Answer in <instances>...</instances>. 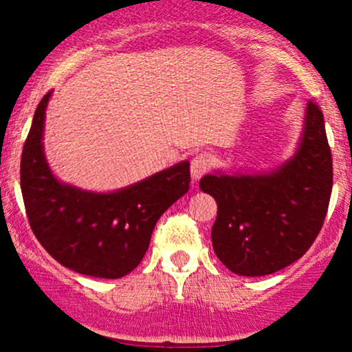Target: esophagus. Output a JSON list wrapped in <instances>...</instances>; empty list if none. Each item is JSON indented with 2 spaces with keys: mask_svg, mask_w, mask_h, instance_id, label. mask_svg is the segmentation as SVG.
I'll list each match as a JSON object with an SVG mask.
<instances>
[{
  "mask_svg": "<svg viewBox=\"0 0 352 352\" xmlns=\"http://www.w3.org/2000/svg\"><path fill=\"white\" fill-rule=\"evenodd\" d=\"M210 170V159L207 153H197L190 162V173L193 180H199Z\"/></svg>",
  "mask_w": 352,
  "mask_h": 352,
  "instance_id": "34e87169",
  "label": "esophagus"
}]
</instances>
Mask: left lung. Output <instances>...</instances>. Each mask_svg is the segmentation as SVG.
Listing matches in <instances>:
<instances>
[{
    "label": "left lung",
    "mask_w": 352,
    "mask_h": 352,
    "mask_svg": "<svg viewBox=\"0 0 352 352\" xmlns=\"http://www.w3.org/2000/svg\"><path fill=\"white\" fill-rule=\"evenodd\" d=\"M200 188L217 201L212 243L230 272L265 276L300 260L321 232L333 190L321 109L309 100L300 147L276 172L205 175Z\"/></svg>",
    "instance_id": "left-lung-1"
}]
</instances>
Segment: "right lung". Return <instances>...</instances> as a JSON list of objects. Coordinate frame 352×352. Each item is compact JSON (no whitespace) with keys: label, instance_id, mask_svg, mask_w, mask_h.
<instances>
[{"label":"right lung","instance_id":"1","mask_svg":"<svg viewBox=\"0 0 352 352\" xmlns=\"http://www.w3.org/2000/svg\"><path fill=\"white\" fill-rule=\"evenodd\" d=\"M50 98L47 92L36 107L21 155V192L31 230L66 268L87 276L122 278L142 261L160 215L188 192L190 164L180 162L112 193L60 184L43 152Z\"/></svg>","mask_w":352,"mask_h":352}]
</instances>
